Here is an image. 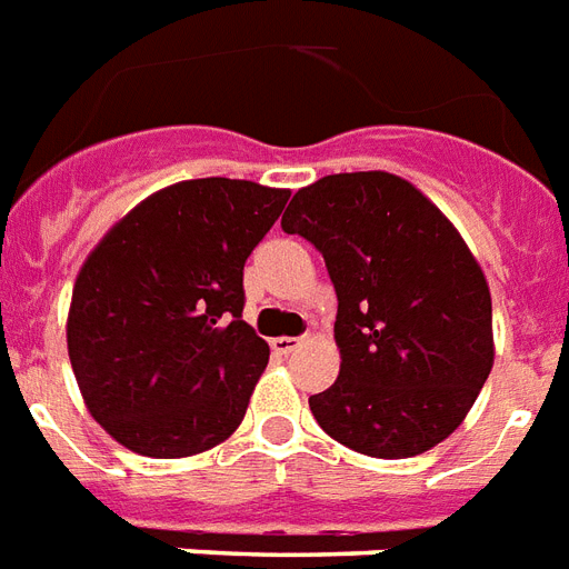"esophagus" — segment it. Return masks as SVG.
Here are the masks:
<instances>
[{"label":"esophagus","mask_w":569,"mask_h":569,"mask_svg":"<svg viewBox=\"0 0 569 569\" xmlns=\"http://www.w3.org/2000/svg\"><path fill=\"white\" fill-rule=\"evenodd\" d=\"M299 343H302L299 338H284V335H281V338H272V349H276L279 356H290L293 349H299Z\"/></svg>","instance_id":"esophagus-1"}]
</instances>
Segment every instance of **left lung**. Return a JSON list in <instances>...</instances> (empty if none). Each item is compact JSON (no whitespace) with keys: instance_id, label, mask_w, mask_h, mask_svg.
Listing matches in <instances>:
<instances>
[{"instance_id":"1","label":"left lung","mask_w":569,"mask_h":569,"mask_svg":"<svg viewBox=\"0 0 569 569\" xmlns=\"http://www.w3.org/2000/svg\"><path fill=\"white\" fill-rule=\"evenodd\" d=\"M281 229L320 249L338 293L340 376L313 420L370 458H411L465 422L493 367L488 279L435 202L393 172L297 190Z\"/></svg>"}]
</instances>
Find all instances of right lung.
<instances>
[{
  "label": "right lung",
  "mask_w": 569,
  "mask_h": 569,
  "mask_svg": "<svg viewBox=\"0 0 569 569\" xmlns=\"http://www.w3.org/2000/svg\"><path fill=\"white\" fill-rule=\"evenodd\" d=\"M290 190L190 179L131 208L81 263L67 349L93 420L131 452L188 458L238 429L270 361L243 263Z\"/></svg>",
  "instance_id": "1"
}]
</instances>
